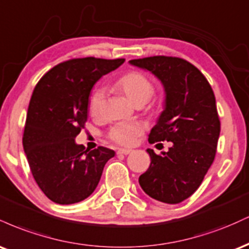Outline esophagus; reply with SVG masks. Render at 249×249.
<instances>
[{
  "label": "esophagus",
  "mask_w": 249,
  "mask_h": 249,
  "mask_svg": "<svg viewBox=\"0 0 249 249\" xmlns=\"http://www.w3.org/2000/svg\"><path fill=\"white\" fill-rule=\"evenodd\" d=\"M131 152H132V150H130V148H118V151H117V153L118 154H130Z\"/></svg>",
  "instance_id": "obj_1"
}]
</instances>
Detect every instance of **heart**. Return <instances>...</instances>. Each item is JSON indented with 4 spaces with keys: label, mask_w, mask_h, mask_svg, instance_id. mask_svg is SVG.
Masks as SVG:
<instances>
[{
    "label": "heart",
    "mask_w": 249,
    "mask_h": 249,
    "mask_svg": "<svg viewBox=\"0 0 249 249\" xmlns=\"http://www.w3.org/2000/svg\"><path fill=\"white\" fill-rule=\"evenodd\" d=\"M116 88L130 99L133 104H145L154 93V84L146 75L141 71H128L116 81ZM104 92L102 89H97L89 98V112L92 116H98L101 112ZM144 131V124L141 122L117 123L108 130L107 138L116 144L131 146L138 141Z\"/></svg>",
    "instance_id": "1"
}]
</instances>
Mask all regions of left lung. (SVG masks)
Masks as SVG:
<instances>
[{"label":"left lung","mask_w":249,"mask_h":249,"mask_svg":"<svg viewBox=\"0 0 249 249\" xmlns=\"http://www.w3.org/2000/svg\"><path fill=\"white\" fill-rule=\"evenodd\" d=\"M131 64L154 73L166 92V107L148 134V142H172L167 152L151 157L139 184L151 198L179 204L198 190L215 158L220 119L215 96L206 77L180 57L151 56Z\"/></svg>","instance_id":"8db88e82"}]
</instances>
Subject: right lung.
Wrapping results in <instances>:
<instances>
[{
  "mask_svg": "<svg viewBox=\"0 0 249 249\" xmlns=\"http://www.w3.org/2000/svg\"><path fill=\"white\" fill-rule=\"evenodd\" d=\"M124 58H71L55 65L36 84L23 132V147L36 184L51 201L70 205L96 190L115 151H88L75 138L88 119L93 84Z\"/></svg>",
  "mask_w": 249,
  "mask_h": 249,
  "instance_id": "add662e5",
  "label": "right lung"
}]
</instances>
